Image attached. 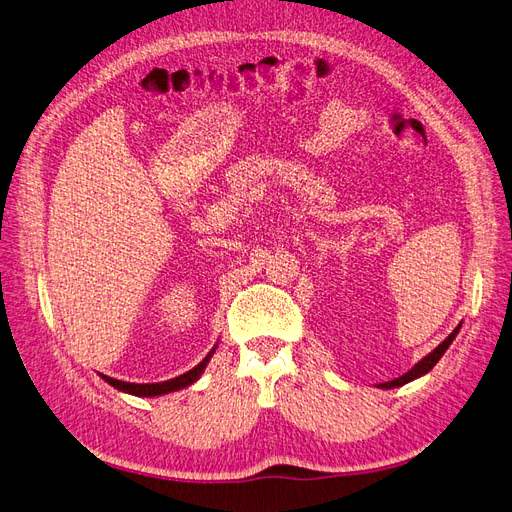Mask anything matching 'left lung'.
Here are the masks:
<instances>
[{
	"mask_svg": "<svg viewBox=\"0 0 512 512\" xmlns=\"http://www.w3.org/2000/svg\"><path fill=\"white\" fill-rule=\"evenodd\" d=\"M460 328H462V324H457V328L449 334V337H447L443 343H440L436 349H432L428 356L421 358L411 370H407V373L396 377V379H392V381L379 383L377 387H381V390H394V387H402V385H407V383H411V381H415V379H419V377H424L426 373H430V370L436 366V362L445 356V351L449 349V345H451L453 339L457 337V332H460Z\"/></svg>",
	"mask_w": 512,
	"mask_h": 512,
	"instance_id": "1",
	"label": "left lung"
}]
</instances>
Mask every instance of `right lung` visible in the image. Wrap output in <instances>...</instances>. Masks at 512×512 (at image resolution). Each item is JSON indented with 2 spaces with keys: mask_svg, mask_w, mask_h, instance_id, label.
I'll return each mask as SVG.
<instances>
[{
  "mask_svg": "<svg viewBox=\"0 0 512 512\" xmlns=\"http://www.w3.org/2000/svg\"><path fill=\"white\" fill-rule=\"evenodd\" d=\"M216 349H218V343H216L214 347H211L209 354H207L195 368H190L188 373H184V375H180V377L167 379V381H158V383H129V381H120V379H114V377H108V375H101V373H99V377H101L105 383H110V385L114 387V390L131 394V396H137V398L165 396V394H171V392H180V390H184V387H188V385H192L195 381H199L201 375H203V370L207 368V364H209V360H211V356L216 354Z\"/></svg>",
  "mask_w": 512,
  "mask_h": 512,
  "instance_id": "obj_1",
  "label": "right lung"
}]
</instances>
